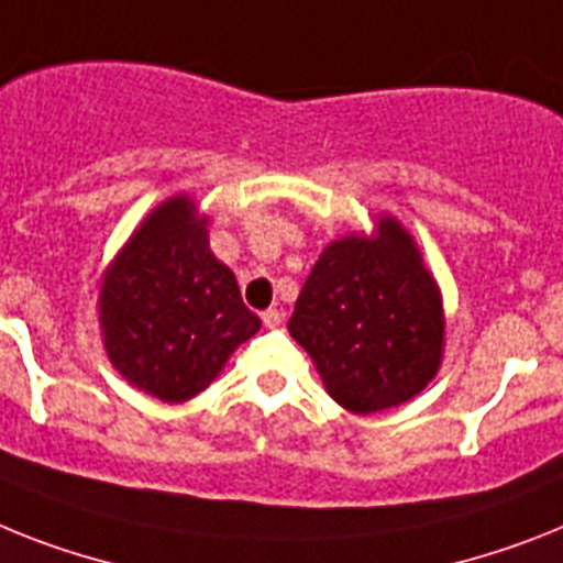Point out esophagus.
Masks as SVG:
<instances>
[{
	"label": "esophagus",
	"mask_w": 563,
	"mask_h": 563,
	"mask_svg": "<svg viewBox=\"0 0 563 563\" xmlns=\"http://www.w3.org/2000/svg\"><path fill=\"white\" fill-rule=\"evenodd\" d=\"M260 318H263V325H266V329H277V325L283 323V314L277 309H266Z\"/></svg>",
	"instance_id": "esophagus-1"
}]
</instances>
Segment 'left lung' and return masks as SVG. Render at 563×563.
<instances>
[{
	"mask_svg": "<svg viewBox=\"0 0 563 563\" xmlns=\"http://www.w3.org/2000/svg\"><path fill=\"white\" fill-rule=\"evenodd\" d=\"M443 297L398 217L325 245L289 318L325 391L354 415L384 412L432 384L443 361Z\"/></svg>",
	"mask_w": 563,
	"mask_h": 563,
	"instance_id": "8db88e82",
	"label": "left lung"
}]
</instances>
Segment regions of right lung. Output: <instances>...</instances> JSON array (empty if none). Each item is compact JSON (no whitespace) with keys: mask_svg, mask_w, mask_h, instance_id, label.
Segmentation results:
<instances>
[{"mask_svg":"<svg viewBox=\"0 0 563 563\" xmlns=\"http://www.w3.org/2000/svg\"><path fill=\"white\" fill-rule=\"evenodd\" d=\"M97 311L113 369L163 404L200 395L260 329L234 272L209 249V214L188 194L136 225L102 272Z\"/></svg>","mask_w":563,"mask_h":563,"instance_id":"right-lung-1","label":"right lung"}]
</instances>
